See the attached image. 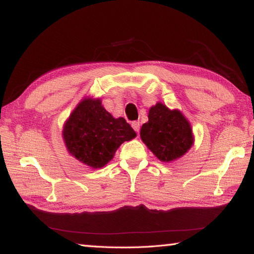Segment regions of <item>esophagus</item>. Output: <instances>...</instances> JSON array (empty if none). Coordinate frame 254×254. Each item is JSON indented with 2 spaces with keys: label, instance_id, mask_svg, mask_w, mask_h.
Returning <instances> with one entry per match:
<instances>
[{
  "label": "esophagus",
  "instance_id": "34e87169",
  "mask_svg": "<svg viewBox=\"0 0 254 254\" xmlns=\"http://www.w3.org/2000/svg\"><path fill=\"white\" fill-rule=\"evenodd\" d=\"M132 127L134 128L135 132H139V130H140V122H137V121L133 122L132 123Z\"/></svg>",
  "mask_w": 254,
  "mask_h": 254
}]
</instances>
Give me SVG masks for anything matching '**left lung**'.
I'll use <instances>...</instances> for the list:
<instances>
[{"label":"left lung","mask_w":254,"mask_h":254,"mask_svg":"<svg viewBox=\"0 0 254 254\" xmlns=\"http://www.w3.org/2000/svg\"><path fill=\"white\" fill-rule=\"evenodd\" d=\"M148 119L140 130L141 140L160 161L177 160L194 144L190 123L179 110L158 102L150 107Z\"/></svg>","instance_id":"8db88e82"}]
</instances>
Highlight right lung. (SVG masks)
<instances>
[{
  "label": "right lung",
  "mask_w": 254,
  "mask_h": 254,
  "mask_svg": "<svg viewBox=\"0 0 254 254\" xmlns=\"http://www.w3.org/2000/svg\"><path fill=\"white\" fill-rule=\"evenodd\" d=\"M136 133L126 119L113 118L101 98L84 97L63 127V139L70 156L97 169L106 166L120 145L134 139Z\"/></svg>",
  "instance_id": "add662e5"
}]
</instances>
